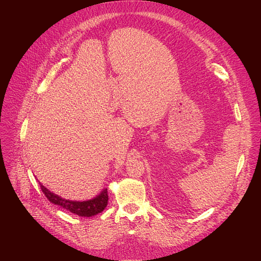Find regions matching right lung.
I'll list each match as a JSON object with an SVG mask.
<instances>
[{"mask_svg": "<svg viewBox=\"0 0 261 261\" xmlns=\"http://www.w3.org/2000/svg\"><path fill=\"white\" fill-rule=\"evenodd\" d=\"M40 184V182H39ZM40 187L46 198L51 202L63 208L79 215L80 217H93L99 213H101L108 203V194L107 189H103L96 197L85 200V201H77V200H69L62 198L61 196L50 192L47 188H45L42 184H40Z\"/></svg>", "mask_w": 261, "mask_h": 261, "instance_id": "add662e5", "label": "right lung"}]
</instances>
